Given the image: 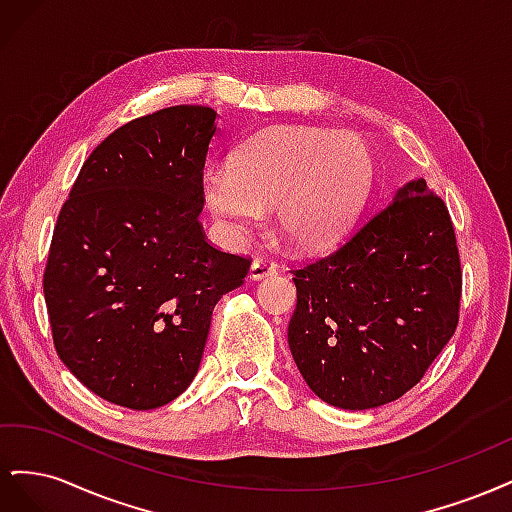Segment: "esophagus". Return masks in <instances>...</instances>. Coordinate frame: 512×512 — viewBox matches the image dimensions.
<instances>
[{
	"label": "esophagus",
	"instance_id": "obj_1",
	"mask_svg": "<svg viewBox=\"0 0 512 512\" xmlns=\"http://www.w3.org/2000/svg\"><path fill=\"white\" fill-rule=\"evenodd\" d=\"M277 271V265L269 258H254L250 267V280H265V277L273 275Z\"/></svg>",
	"mask_w": 512,
	"mask_h": 512
}]
</instances>
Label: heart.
Returning a JSON list of instances; mask_svg holds the SVG:
<instances>
[{"label":"heart","mask_w":512,"mask_h":512,"mask_svg":"<svg viewBox=\"0 0 512 512\" xmlns=\"http://www.w3.org/2000/svg\"><path fill=\"white\" fill-rule=\"evenodd\" d=\"M374 179L359 134L280 126L235 149L228 166H209L200 192L228 241H243L273 205L275 228L297 250L331 245L348 228Z\"/></svg>","instance_id":"heart-1"}]
</instances>
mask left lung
<instances>
[{
    "label": "left lung",
    "instance_id": "left-lung-1",
    "mask_svg": "<svg viewBox=\"0 0 512 512\" xmlns=\"http://www.w3.org/2000/svg\"><path fill=\"white\" fill-rule=\"evenodd\" d=\"M292 273V359L309 389L335 408L399 399L457 329L455 228L425 179L406 183L329 256Z\"/></svg>",
    "mask_w": 512,
    "mask_h": 512
}]
</instances>
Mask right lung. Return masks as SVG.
Returning a JSON list of instances; mask_svg holds the SVG:
<instances>
[{
	"label": "right lung",
	"instance_id": "right-lung-1",
	"mask_svg": "<svg viewBox=\"0 0 512 512\" xmlns=\"http://www.w3.org/2000/svg\"><path fill=\"white\" fill-rule=\"evenodd\" d=\"M215 117L181 104L117 128L59 211L42 282L53 344L111 404L153 410L188 389L215 303L250 271L198 222Z\"/></svg>",
	"mask_w": 512,
	"mask_h": 512
}]
</instances>
